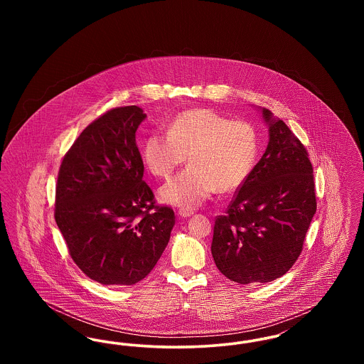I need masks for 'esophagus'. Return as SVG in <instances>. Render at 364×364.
Wrapping results in <instances>:
<instances>
[{"label":"esophagus","mask_w":364,"mask_h":364,"mask_svg":"<svg viewBox=\"0 0 364 364\" xmlns=\"http://www.w3.org/2000/svg\"><path fill=\"white\" fill-rule=\"evenodd\" d=\"M192 214H193V210H192V208H178V215H180V217H184V218H187V217H191Z\"/></svg>","instance_id":"1"}]
</instances>
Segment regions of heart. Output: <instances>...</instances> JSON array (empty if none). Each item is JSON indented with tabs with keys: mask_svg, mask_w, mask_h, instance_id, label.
I'll return each instance as SVG.
<instances>
[{
	"mask_svg": "<svg viewBox=\"0 0 364 364\" xmlns=\"http://www.w3.org/2000/svg\"><path fill=\"white\" fill-rule=\"evenodd\" d=\"M259 153L255 127L244 120H229L210 109L178 113L166 135L151 134L143 141V161L159 178H169L188 156L190 168L159 190L164 203L192 208L215 191L239 190L252 173Z\"/></svg>",
	"mask_w": 364,
	"mask_h": 364,
	"instance_id": "obj_1",
	"label": "heart"
}]
</instances>
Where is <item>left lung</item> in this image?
I'll list each match as a JSON object with an SVG mask.
<instances>
[{"mask_svg":"<svg viewBox=\"0 0 364 364\" xmlns=\"http://www.w3.org/2000/svg\"><path fill=\"white\" fill-rule=\"evenodd\" d=\"M270 124V139L223 215L215 217L211 254L218 270L237 284L270 282L284 276L303 251L316 211L309 153L282 120Z\"/></svg>","mask_w":364,"mask_h":364,"instance_id":"obj_1","label":"left lung"}]
</instances>
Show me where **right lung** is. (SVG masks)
<instances>
[{"instance_id":"add662e5","label":"right lung","mask_w":364,"mask_h":364,"mask_svg":"<svg viewBox=\"0 0 364 364\" xmlns=\"http://www.w3.org/2000/svg\"><path fill=\"white\" fill-rule=\"evenodd\" d=\"M144 117L135 105L107 110L75 140L57 176V226L72 260L102 285L146 277L173 229V210L156 205L143 180L135 132Z\"/></svg>"}]
</instances>
